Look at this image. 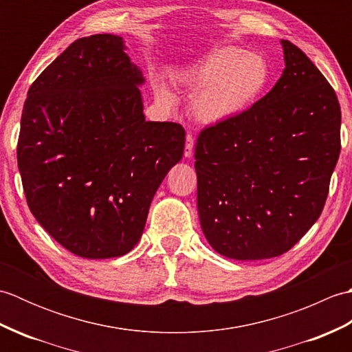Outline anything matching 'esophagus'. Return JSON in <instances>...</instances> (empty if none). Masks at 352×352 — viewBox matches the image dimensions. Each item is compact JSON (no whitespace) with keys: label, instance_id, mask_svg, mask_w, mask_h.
<instances>
[{"label":"esophagus","instance_id":"esophagus-1","mask_svg":"<svg viewBox=\"0 0 352 352\" xmlns=\"http://www.w3.org/2000/svg\"><path fill=\"white\" fill-rule=\"evenodd\" d=\"M193 154V136L189 133L186 136V146H184V157H192Z\"/></svg>","mask_w":352,"mask_h":352}]
</instances>
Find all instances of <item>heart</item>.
Here are the masks:
<instances>
[{
    "label": "heart",
    "mask_w": 352,
    "mask_h": 352,
    "mask_svg": "<svg viewBox=\"0 0 352 352\" xmlns=\"http://www.w3.org/2000/svg\"><path fill=\"white\" fill-rule=\"evenodd\" d=\"M182 80L195 92L190 102L193 116L218 125L233 121L258 101L269 83V66L254 52L219 47L186 66ZM155 95L164 106H174L175 96L168 85L157 83Z\"/></svg>",
    "instance_id": "b5f03b06"
}]
</instances>
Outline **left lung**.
Segmentation results:
<instances>
[{
	"mask_svg": "<svg viewBox=\"0 0 352 352\" xmlns=\"http://www.w3.org/2000/svg\"><path fill=\"white\" fill-rule=\"evenodd\" d=\"M281 45L286 68L271 92L197 140L201 228L228 258L287 252L322 213L340 154L334 89L300 48Z\"/></svg>",
	"mask_w": 352,
	"mask_h": 352,
	"instance_id": "left-lung-1",
	"label": "left lung"
}]
</instances>
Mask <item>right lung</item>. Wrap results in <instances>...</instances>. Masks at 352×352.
<instances>
[{
  "mask_svg": "<svg viewBox=\"0 0 352 352\" xmlns=\"http://www.w3.org/2000/svg\"><path fill=\"white\" fill-rule=\"evenodd\" d=\"M144 81L122 37L94 34L72 42L28 89L16 149L27 204L76 256L130 252L183 157L180 124L145 121Z\"/></svg>",
  "mask_w": 352,
  "mask_h": 352,
  "instance_id": "add662e5",
  "label": "right lung"
}]
</instances>
